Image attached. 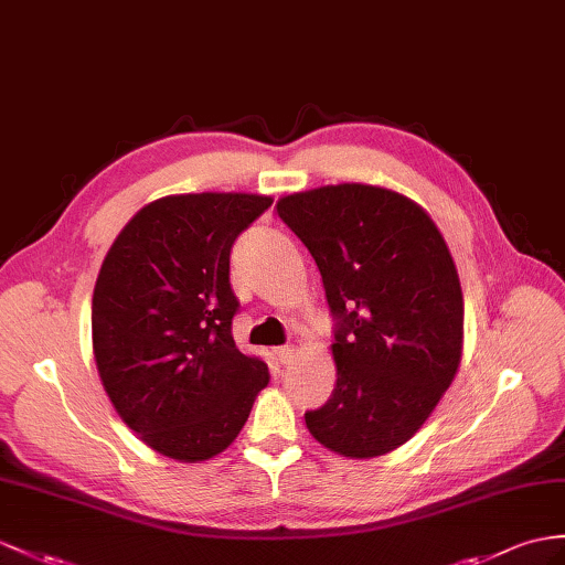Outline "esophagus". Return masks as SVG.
I'll use <instances>...</instances> for the list:
<instances>
[{"label": "esophagus", "instance_id": "1", "mask_svg": "<svg viewBox=\"0 0 565 565\" xmlns=\"http://www.w3.org/2000/svg\"><path fill=\"white\" fill-rule=\"evenodd\" d=\"M295 354H297V350L292 345H285V348L275 350V356H278L280 364H290L295 360Z\"/></svg>", "mask_w": 565, "mask_h": 565}]
</instances>
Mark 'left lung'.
Masks as SVG:
<instances>
[{
  "label": "left lung",
  "instance_id": "left-lung-1",
  "mask_svg": "<svg viewBox=\"0 0 565 565\" xmlns=\"http://www.w3.org/2000/svg\"><path fill=\"white\" fill-rule=\"evenodd\" d=\"M275 209L319 266L335 319V388L307 429L345 458L386 456L458 374L465 309L448 246L422 205L383 186H319Z\"/></svg>",
  "mask_w": 565,
  "mask_h": 565
}]
</instances>
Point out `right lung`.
Here are the masks:
<instances>
[{
    "label": "right lung",
    "mask_w": 565,
    "mask_h": 565,
    "mask_svg": "<svg viewBox=\"0 0 565 565\" xmlns=\"http://www.w3.org/2000/svg\"><path fill=\"white\" fill-rule=\"evenodd\" d=\"M270 203L213 191L158 199L103 260L90 311L103 388L121 422L172 460L223 452L270 381L266 362L235 345L230 287L232 244Z\"/></svg>",
    "instance_id": "obj_1"
}]
</instances>
